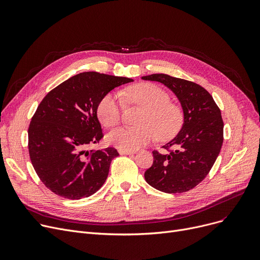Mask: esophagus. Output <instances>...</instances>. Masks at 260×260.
Returning a JSON list of instances; mask_svg holds the SVG:
<instances>
[{
  "label": "esophagus",
  "instance_id": "1",
  "mask_svg": "<svg viewBox=\"0 0 260 260\" xmlns=\"http://www.w3.org/2000/svg\"><path fill=\"white\" fill-rule=\"evenodd\" d=\"M135 153H136L135 151H124V149H119L120 155H134Z\"/></svg>",
  "mask_w": 260,
  "mask_h": 260
}]
</instances>
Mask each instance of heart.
<instances>
[{"instance_id": "b5f03b06", "label": "heart", "mask_w": 260, "mask_h": 260, "mask_svg": "<svg viewBox=\"0 0 260 260\" xmlns=\"http://www.w3.org/2000/svg\"><path fill=\"white\" fill-rule=\"evenodd\" d=\"M145 108L139 127H120L108 133L107 142L124 151H135L158 138L168 141L178 134L183 124L181 107L171 102L167 90L153 83L133 85L120 94L107 93L98 105V117L106 127H114L122 120L124 101Z\"/></svg>"}]
</instances>
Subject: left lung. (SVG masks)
<instances>
[{
	"label": "left lung",
	"instance_id": "left-lung-1",
	"mask_svg": "<svg viewBox=\"0 0 260 260\" xmlns=\"http://www.w3.org/2000/svg\"><path fill=\"white\" fill-rule=\"evenodd\" d=\"M169 87L183 111V124L176 137L162 147L166 154L153 152L154 162L144 173L146 182L161 192L184 193L206 178L220 153L223 121L219 107L202 86L166 74L142 77ZM173 147L174 150L169 148Z\"/></svg>",
	"mask_w": 260,
	"mask_h": 260
}]
</instances>
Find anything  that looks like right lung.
<instances>
[{
	"mask_svg": "<svg viewBox=\"0 0 260 260\" xmlns=\"http://www.w3.org/2000/svg\"><path fill=\"white\" fill-rule=\"evenodd\" d=\"M133 79L95 72L73 76L50 90L28 128L36 173L52 193L67 199L94 194L104 184L117 149L86 151L102 138L97 109L104 95Z\"/></svg>",
	"mask_w": 260,
	"mask_h": 260,
	"instance_id": "add662e5",
	"label": "right lung"
}]
</instances>
